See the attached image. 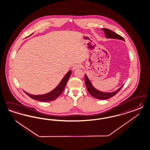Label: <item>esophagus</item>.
I'll use <instances>...</instances> for the list:
<instances>
[{
	"label": "esophagus",
	"instance_id": "obj_1",
	"mask_svg": "<svg viewBox=\"0 0 150 150\" xmlns=\"http://www.w3.org/2000/svg\"><path fill=\"white\" fill-rule=\"evenodd\" d=\"M81 67V64H74L73 66V71L74 70H76V69H79V68H80Z\"/></svg>",
	"mask_w": 150,
	"mask_h": 150
}]
</instances>
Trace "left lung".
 <instances>
[{"mask_svg":"<svg viewBox=\"0 0 150 150\" xmlns=\"http://www.w3.org/2000/svg\"><path fill=\"white\" fill-rule=\"evenodd\" d=\"M102 30L105 33V37L106 38H110V39H119V40H121L124 41V39L120 35L116 34L115 33L111 31L109 29L104 28L102 29ZM84 78H85V82H86V85L87 87V90L90 93V94L92 96V97L98 99H101V100H105L109 98H110L111 97L114 96L117 93L122 87L121 86L120 88H119L118 89H117L115 91L112 92H110V93H105V92H102L96 89L93 86L92 83L91 81H89V78L87 77V75L85 74L84 75Z\"/></svg>","mask_w":150,"mask_h":150,"instance_id":"8db88e82","label":"left lung"}]
</instances>
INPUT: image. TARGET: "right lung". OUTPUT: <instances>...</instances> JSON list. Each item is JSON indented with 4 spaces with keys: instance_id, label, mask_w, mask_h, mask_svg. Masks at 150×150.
<instances>
[{
    "instance_id": "right-lung-1",
    "label": "right lung",
    "mask_w": 150,
    "mask_h": 150,
    "mask_svg": "<svg viewBox=\"0 0 150 150\" xmlns=\"http://www.w3.org/2000/svg\"><path fill=\"white\" fill-rule=\"evenodd\" d=\"M71 71H69L64 76L61 81L58 84V86L52 91L49 92L48 93L42 95H33L25 91L24 92L31 98L40 102H50L54 100L56 98H57L63 92L64 87L66 85V83H67L68 80L71 74Z\"/></svg>"
}]
</instances>
